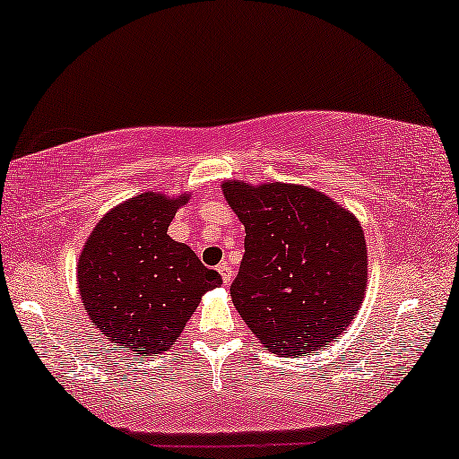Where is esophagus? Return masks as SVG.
Masks as SVG:
<instances>
[{
  "instance_id": "1",
  "label": "esophagus",
  "mask_w": 459,
  "mask_h": 459,
  "mask_svg": "<svg viewBox=\"0 0 459 459\" xmlns=\"http://www.w3.org/2000/svg\"><path fill=\"white\" fill-rule=\"evenodd\" d=\"M221 273V277H223V283L225 285H230L231 281H234V269H231V266L228 264V263H221L220 264V269H217Z\"/></svg>"
}]
</instances>
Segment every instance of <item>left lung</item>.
Segmentation results:
<instances>
[{
    "label": "left lung",
    "instance_id": "1",
    "mask_svg": "<svg viewBox=\"0 0 459 459\" xmlns=\"http://www.w3.org/2000/svg\"><path fill=\"white\" fill-rule=\"evenodd\" d=\"M225 201L246 228L231 301L274 355H306L342 333L368 289L361 223L318 190L228 180Z\"/></svg>",
    "mask_w": 459,
    "mask_h": 459
}]
</instances>
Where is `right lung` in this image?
Here are the masks:
<instances>
[{
    "label": "right lung",
    "instance_id": "obj_1",
    "mask_svg": "<svg viewBox=\"0 0 459 459\" xmlns=\"http://www.w3.org/2000/svg\"><path fill=\"white\" fill-rule=\"evenodd\" d=\"M188 195L141 193L108 211L77 263V285L91 322L133 357L168 351L185 330L203 293L221 285L168 225Z\"/></svg>",
    "mask_w": 459,
    "mask_h": 459
}]
</instances>
